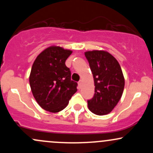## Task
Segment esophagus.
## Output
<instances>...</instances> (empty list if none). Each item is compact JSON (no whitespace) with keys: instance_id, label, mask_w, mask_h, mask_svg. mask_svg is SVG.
<instances>
[{"instance_id":"obj_1","label":"esophagus","mask_w":153,"mask_h":153,"mask_svg":"<svg viewBox=\"0 0 153 153\" xmlns=\"http://www.w3.org/2000/svg\"><path fill=\"white\" fill-rule=\"evenodd\" d=\"M81 84H82V80H80L79 82H78V87L80 88V86H81Z\"/></svg>"}]
</instances>
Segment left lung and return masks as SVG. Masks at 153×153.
<instances>
[{
	"mask_svg": "<svg viewBox=\"0 0 153 153\" xmlns=\"http://www.w3.org/2000/svg\"><path fill=\"white\" fill-rule=\"evenodd\" d=\"M93 74L95 94L88 100L91 112L98 115L109 114L123 94L125 79L117 59L109 52L93 50L85 52Z\"/></svg>",
	"mask_w": 153,
	"mask_h": 153,
	"instance_id": "1",
	"label": "left lung"
}]
</instances>
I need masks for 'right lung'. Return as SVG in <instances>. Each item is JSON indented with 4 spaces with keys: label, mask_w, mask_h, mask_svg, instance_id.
<instances>
[{
    "label": "right lung",
    "mask_w": 153,
    "mask_h": 153,
    "mask_svg": "<svg viewBox=\"0 0 153 153\" xmlns=\"http://www.w3.org/2000/svg\"><path fill=\"white\" fill-rule=\"evenodd\" d=\"M73 51L61 46L46 48L37 56L32 66L29 81L35 100L43 110L58 112L64 110L77 91L76 82L65 61Z\"/></svg>",
    "instance_id": "1"
}]
</instances>
